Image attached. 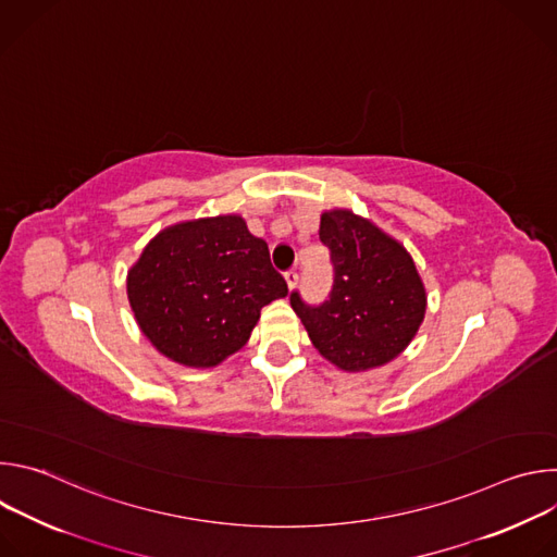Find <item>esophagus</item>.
I'll return each instance as SVG.
<instances>
[{
	"label": "esophagus",
	"instance_id": "esophagus-1",
	"mask_svg": "<svg viewBox=\"0 0 557 557\" xmlns=\"http://www.w3.org/2000/svg\"><path fill=\"white\" fill-rule=\"evenodd\" d=\"M284 280H286L288 288L293 290V288L297 286V282H299V275H297V271H293V269H290V271H286V273H284Z\"/></svg>",
	"mask_w": 557,
	"mask_h": 557
}]
</instances>
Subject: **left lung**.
Segmentation results:
<instances>
[{
    "label": "left lung",
    "mask_w": 557,
    "mask_h": 557,
    "mask_svg": "<svg viewBox=\"0 0 557 557\" xmlns=\"http://www.w3.org/2000/svg\"><path fill=\"white\" fill-rule=\"evenodd\" d=\"M320 240L331 251V295L308 306L293 290V310L312 346L337 368L385 366L408 348L425 317L428 295L412 256L348 209L322 213Z\"/></svg>",
    "instance_id": "left-lung-1"
}]
</instances>
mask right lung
<instances>
[{
  "instance_id": "add662e5",
  "label": "right lung",
  "mask_w": 557,
  "mask_h": 557,
  "mask_svg": "<svg viewBox=\"0 0 557 557\" xmlns=\"http://www.w3.org/2000/svg\"><path fill=\"white\" fill-rule=\"evenodd\" d=\"M286 295L267 243L240 215L163 228L127 273V299L143 335L189 368H213L240 350L262 306Z\"/></svg>"
}]
</instances>
